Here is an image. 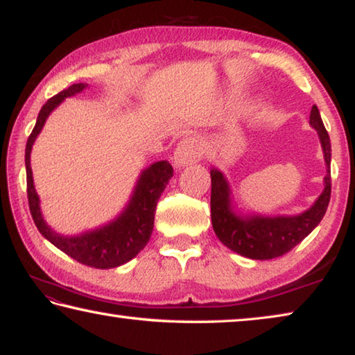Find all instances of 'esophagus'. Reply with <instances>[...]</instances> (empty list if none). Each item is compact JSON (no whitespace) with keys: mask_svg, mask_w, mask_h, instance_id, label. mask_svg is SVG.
<instances>
[{"mask_svg":"<svg viewBox=\"0 0 355 355\" xmlns=\"http://www.w3.org/2000/svg\"><path fill=\"white\" fill-rule=\"evenodd\" d=\"M203 155V146L197 137H184L173 153V164L177 167H186L197 163Z\"/></svg>","mask_w":355,"mask_h":355,"instance_id":"34e87169","label":"esophagus"}]
</instances>
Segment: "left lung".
I'll list each match as a JSON object with an SVG mask.
<instances>
[{"instance_id": "1", "label": "left lung", "mask_w": 355, "mask_h": 355, "mask_svg": "<svg viewBox=\"0 0 355 355\" xmlns=\"http://www.w3.org/2000/svg\"><path fill=\"white\" fill-rule=\"evenodd\" d=\"M310 127L316 130L326 163L324 189L313 205L299 214H243L233 205L230 183L211 167V222L216 236L228 249L252 260H271L290 252L311 233L326 214L330 200V139L316 105L310 112Z\"/></svg>"}]
</instances>
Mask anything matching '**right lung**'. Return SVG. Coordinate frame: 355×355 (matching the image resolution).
<instances>
[{
	"mask_svg": "<svg viewBox=\"0 0 355 355\" xmlns=\"http://www.w3.org/2000/svg\"><path fill=\"white\" fill-rule=\"evenodd\" d=\"M89 84L78 83L59 92L42 106L37 116V122L33 133L29 135L25 150L26 164V184L29 211L34 224L42 236L56 245L64 254L80 261L86 266L97 269H111L125 264L139 254L146 248L153 232V220L156 203L166 189L167 183L173 175V169L169 161H156L147 169L141 171L135 189L125 208L112 220L92 230L83 232L80 235H61L46 224L40 209V199L35 192L33 171H31V152L33 146L50 114L62 103L67 97L83 92Z\"/></svg>",
	"mask_w": 355,
	"mask_h": 355,
	"instance_id": "1",
	"label": "right lung"
}]
</instances>
